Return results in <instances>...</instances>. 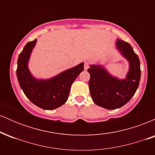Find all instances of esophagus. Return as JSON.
<instances>
[{
    "label": "esophagus",
    "instance_id": "34e87169",
    "mask_svg": "<svg viewBox=\"0 0 155 155\" xmlns=\"http://www.w3.org/2000/svg\"><path fill=\"white\" fill-rule=\"evenodd\" d=\"M89 68V63L88 62H85L84 63V69L85 70H87Z\"/></svg>",
    "mask_w": 155,
    "mask_h": 155
}]
</instances>
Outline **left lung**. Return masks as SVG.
Listing matches in <instances>:
<instances>
[{"mask_svg": "<svg viewBox=\"0 0 155 155\" xmlns=\"http://www.w3.org/2000/svg\"><path fill=\"white\" fill-rule=\"evenodd\" d=\"M117 49L129 62L125 79H119L108 73L102 65H91L89 87L94 103L106 109H116L127 104L136 93L140 79V60L127 42L117 39Z\"/></svg>", "mask_w": 155, "mask_h": 155, "instance_id": "1", "label": "left lung"}]
</instances>
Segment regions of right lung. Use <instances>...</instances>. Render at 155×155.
I'll list each match as a JSON object with an SVG mask.
<instances>
[{
	"instance_id": "1",
	"label": "right lung",
	"mask_w": 155,
	"mask_h": 155,
	"mask_svg": "<svg viewBox=\"0 0 155 155\" xmlns=\"http://www.w3.org/2000/svg\"><path fill=\"white\" fill-rule=\"evenodd\" d=\"M37 40L28 42L19 55L17 76L19 86L26 97L38 107L52 110L66 102L71 87L84 71V63L68 69L49 79H37L28 69V61Z\"/></svg>"
}]
</instances>
